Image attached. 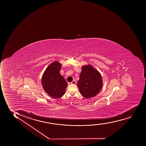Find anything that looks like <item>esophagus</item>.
Wrapping results in <instances>:
<instances>
[{
	"label": "esophagus",
	"mask_w": 146,
	"mask_h": 146,
	"mask_svg": "<svg viewBox=\"0 0 146 146\" xmlns=\"http://www.w3.org/2000/svg\"><path fill=\"white\" fill-rule=\"evenodd\" d=\"M70 83L72 84H76V81L75 80H73L72 82H70Z\"/></svg>",
	"instance_id": "1"
}]
</instances>
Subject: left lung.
<instances>
[{"instance_id":"obj_1","label":"left lung","mask_w":146,"mask_h":146,"mask_svg":"<svg viewBox=\"0 0 146 146\" xmlns=\"http://www.w3.org/2000/svg\"><path fill=\"white\" fill-rule=\"evenodd\" d=\"M77 86L81 95L86 98L95 96L102 87L100 74L92 66H83Z\"/></svg>"}]
</instances>
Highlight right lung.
<instances>
[{
  "instance_id": "add662e5",
  "label": "right lung",
  "mask_w": 146,
  "mask_h": 146,
  "mask_svg": "<svg viewBox=\"0 0 146 146\" xmlns=\"http://www.w3.org/2000/svg\"><path fill=\"white\" fill-rule=\"evenodd\" d=\"M61 65L57 62H52L47 67L42 77L44 90L53 98H60L64 95L68 83L60 74Z\"/></svg>"
}]
</instances>
